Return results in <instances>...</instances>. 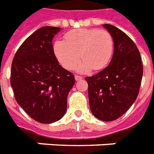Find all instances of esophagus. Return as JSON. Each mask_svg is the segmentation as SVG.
<instances>
[{
	"label": "esophagus",
	"instance_id": "obj_1",
	"mask_svg": "<svg viewBox=\"0 0 154 154\" xmlns=\"http://www.w3.org/2000/svg\"><path fill=\"white\" fill-rule=\"evenodd\" d=\"M75 79L76 81H79V80H81V79H83V77H81V76L77 75H76L75 76Z\"/></svg>",
	"mask_w": 154,
	"mask_h": 154
}]
</instances>
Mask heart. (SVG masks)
<instances>
[{
    "label": "heart",
    "mask_w": 154,
    "mask_h": 154,
    "mask_svg": "<svg viewBox=\"0 0 154 154\" xmlns=\"http://www.w3.org/2000/svg\"><path fill=\"white\" fill-rule=\"evenodd\" d=\"M114 50V40L108 31L96 28H79L64 36V41L57 40L54 51L60 64L67 70L77 67L80 72L100 70L110 62Z\"/></svg>",
    "instance_id": "b5f03b06"
}]
</instances>
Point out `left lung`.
<instances>
[{
  "instance_id": "obj_1",
  "label": "left lung",
  "mask_w": 154,
  "mask_h": 154,
  "mask_svg": "<svg viewBox=\"0 0 154 154\" xmlns=\"http://www.w3.org/2000/svg\"><path fill=\"white\" fill-rule=\"evenodd\" d=\"M114 40V54L107 67L85 79L88 83L90 108L95 118L116 120L134 103L143 75L139 50L126 33L103 24Z\"/></svg>"
}]
</instances>
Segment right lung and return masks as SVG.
<instances>
[{
    "mask_svg": "<svg viewBox=\"0 0 154 154\" xmlns=\"http://www.w3.org/2000/svg\"><path fill=\"white\" fill-rule=\"evenodd\" d=\"M57 27H42L28 36L12 63L10 83L17 103L38 122L59 121L67 110L68 93L75 84L71 72L59 64L52 40Z\"/></svg>",
    "mask_w": 154,
    "mask_h": 154,
    "instance_id": "add662e5",
    "label": "right lung"
}]
</instances>
